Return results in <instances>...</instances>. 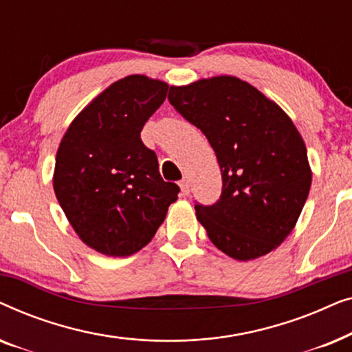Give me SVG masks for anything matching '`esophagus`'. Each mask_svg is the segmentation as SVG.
Masks as SVG:
<instances>
[{
    "label": "esophagus",
    "mask_w": 352,
    "mask_h": 352,
    "mask_svg": "<svg viewBox=\"0 0 352 352\" xmlns=\"http://www.w3.org/2000/svg\"><path fill=\"white\" fill-rule=\"evenodd\" d=\"M179 187H181L182 195H189V192H190V182H189V179H182L179 182Z\"/></svg>",
    "instance_id": "34e87169"
}]
</instances>
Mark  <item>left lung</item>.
I'll return each instance as SVG.
<instances>
[{"mask_svg":"<svg viewBox=\"0 0 352 352\" xmlns=\"http://www.w3.org/2000/svg\"><path fill=\"white\" fill-rule=\"evenodd\" d=\"M168 99L205 134L218 158L223 194L214 205H195L211 242L237 261L271 253L296 226L312 181L292 118L230 75L171 86Z\"/></svg>","mask_w":352,"mask_h":352,"instance_id":"left-lung-1","label":"left lung"}]
</instances>
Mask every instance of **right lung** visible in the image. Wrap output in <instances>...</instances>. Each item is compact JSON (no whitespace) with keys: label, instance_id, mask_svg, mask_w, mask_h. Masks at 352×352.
Masks as SVG:
<instances>
[{"label":"right lung","instance_id":"add662e5","mask_svg":"<svg viewBox=\"0 0 352 352\" xmlns=\"http://www.w3.org/2000/svg\"><path fill=\"white\" fill-rule=\"evenodd\" d=\"M168 88L146 75L115 81L76 115L57 148V201L81 242L107 256L146 247L177 200L179 187L163 181L155 152L141 141Z\"/></svg>","mask_w":352,"mask_h":352}]
</instances>
